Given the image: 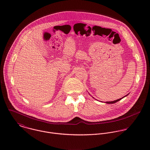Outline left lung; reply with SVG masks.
<instances>
[{
  "label": "left lung",
  "instance_id": "left-lung-1",
  "mask_svg": "<svg viewBox=\"0 0 150 150\" xmlns=\"http://www.w3.org/2000/svg\"><path fill=\"white\" fill-rule=\"evenodd\" d=\"M127 95H125V96H124V97H123V98H120V99H117V100H114V101H111V102H106V103H107V104H112V103H116V102H118L119 100H121L122 98H125V96H127ZM92 98H93V97H92Z\"/></svg>",
  "mask_w": 150,
  "mask_h": 150
}]
</instances>
